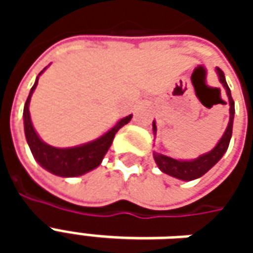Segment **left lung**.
Returning a JSON list of instances; mask_svg holds the SVG:
<instances>
[{
	"mask_svg": "<svg viewBox=\"0 0 253 253\" xmlns=\"http://www.w3.org/2000/svg\"><path fill=\"white\" fill-rule=\"evenodd\" d=\"M215 72L218 74V78H219V83L222 84V86L226 90V94H228L229 99V123L226 130L223 132L222 138L218 141V143L214 146V148L207 152V153L202 154L198 159L194 160H175L172 157H168L165 154L157 153L154 152L153 157L156 164L160 168L161 172H164L167 175L172 176V177H176V179H180V180H195L198 177H201L206 173L207 170H210L217 164L219 160L222 159V156L225 154V152L228 150L229 142H230V138H232V131H233V119H234V101L232 99V94H230V89H229L228 84H226V80H225V74L223 72L217 67ZM153 132L156 135L157 132V126H156V122H153Z\"/></svg>",
	"mask_w": 253,
	"mask_h": 253,
	"instance_id": "left-lung-1",
	"label": "left lung"
}]
</instances>
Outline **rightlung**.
<instances>
[{"label": "right lung", "mask_w": 253, "mask_h": 253, "mask_svg": "<svg viewBox=\"0 0 253 253\" xmlns=\"http://www.w3.org/2000/svg\"><path fill=\"white\" fill-rule=\"evenodd\" d=\"M44 70L46 69H43L39 73V76ZM39 76L36 77L35 84L31 88L28 99L25 101L24 112H23L25 138H27V142H28V146L32 152L34 159L44 169L51 172L52 175L61 176V177H77V176H81L86 172L93 170L94 168H97L101 164V161L104 159L105 153L108 152L118 130L131 121L132 115H128L121 119L112 128L104 132L101 137L96 138L94 141L84 143V145H78V146H73V148H54L51 145L42 141L41 137L38 135V132L35 131V128L32 126V121H31V96L34 93L36 85H38Z\"/></svg>", "instance_id": "right-lung-1"}]
</instances>
